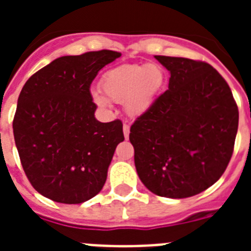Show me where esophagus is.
I'll return each instance as SVG.
<instances>
[{
  "instance_id": "1",
  "label": "esophagus",
  "mask_w": 251,
  "mask_h": 251,
  "mask_svg": "<svg viewBox=\"0 0 251 251\" xmlns=\"http://www.w3.org/2000/svg\"><path fill=\"white\" fill-rule=\"evenodd\" d=\"M129 132H130V128L128 124H124L123 126V133H124V137H126V139H128V137H129Z\"/></svg>"
}]
</instances>
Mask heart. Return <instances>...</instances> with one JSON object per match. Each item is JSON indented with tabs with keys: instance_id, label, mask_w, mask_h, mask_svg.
<instances>
[{
	"instance_id": "b5f03b06",
	"label": "heart",
	"mask_w": 251,
	"mask_h": 251,
	"mask_svg": "<svg viewBox=\"0 0 251 251\" xmlns=\"http://www.w3.org/2000/svg\"><path fill=\"white\" fill-rule=\"evenodd\" d=\"M165 84V72L157 64L145 66L128 64L110 69L101 76L100 90L93 99L100 108L109 109L110 102L122 103L130 117L148 112Z\"/></svg>"
}]
</instances>
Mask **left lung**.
I'll return each instance as SVG.
<instances>
[{
	"mask_svg": "<svg viewBox=\"0 0 251 251\" xmlns=\"http://www.w3.org/2000/svg\"><path fill=\"white\" fill-rule=\"evenodd\" d=\"M154 57L170 72V83L130 127L134 165L151 192L186 199L205 191L225 172L238 133V105L210 64Z\"/></svg>",
	"mask_w": 251,
	"mask_h": 251,
	"instance_id": "8db88e82",
	"label": "left lung"
}]
</instances>
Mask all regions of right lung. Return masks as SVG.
I'll list each match as a JSON object with an SVG mask.
<instances>
[{"label": "right lung", "mask_w": 251, "mask_h": 251, "mask_svg": "<svg viewBox=\"0 0 251 251\" xmlns=\"http://www.w3.org/2000/svg\"><path fill=\"white\" fill-rule=\"evenodd\" d=\"M119 56L100 50L57 57L20 93L12 127L21 165L32 187L55 202H85L105 183L123 124L95 118L90 84Z\"/></svg>", "instance_id": "right-lung-1"}]
</instances>
